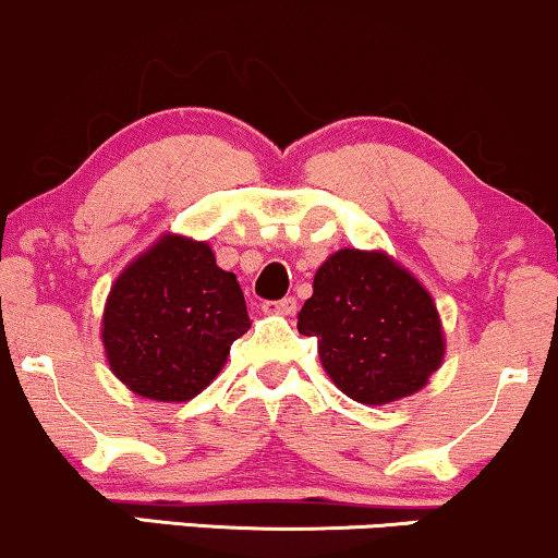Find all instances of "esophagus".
Returning <instances> with one entry per match:
<instances>
[{"label": "esophagus", "mask_w": 558, "mask_h": 558, "mask_svg": "<svg viewBox=\"0 0 558 558\" xmlns=\"http://www.w3.org/2000/svg\"><path fill=\"white\" fill-rule=\"evenodd\" d=\"M262 310L267 312V315H280V317H291L293 312H296V299L293 296H286L280 301H267Z\"/></svg>", "instance_id": "esophagus-1"}]
</instances>
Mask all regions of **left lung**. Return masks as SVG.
Listing matches in <instances>:
<instances>
[{
  "mask_svg": "<svg viewBox=\"0 0 558 558\" xmlns=\"http://www.w3.org/2000/svg\"><path fill=\"white\" fill-rule=\"evenodd\" d=\"M323 369L349 399L383 407L427 386L446 336L425 286L383 248H338L317 267L299 312Z\"/></svg>",
  "mask_w": 558,
  "mask_h": 558,
  "instance_id": "8db88e82",
  "label": "left lung"
}]
</instances>
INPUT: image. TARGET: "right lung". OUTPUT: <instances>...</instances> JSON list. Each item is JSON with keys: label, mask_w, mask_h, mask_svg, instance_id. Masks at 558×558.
<instances>
[{"label": "right lung", "mask_w": 558, "mask_h": 558, "mask_svg": "<svg viewBox=\"0 0 558 558\" xmlns=\"http://www.w3.org/2000/svg\"><path fill=\"white\" fill-rule=\"evenodd\" d=\"M252 328L233 272L207 241L165 233L118 275L105 301L101 343L112 375L151 401H189L220 375Z\"/></svg>", "instance_id": "1"}]
</instances>
